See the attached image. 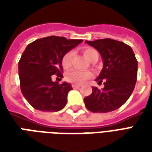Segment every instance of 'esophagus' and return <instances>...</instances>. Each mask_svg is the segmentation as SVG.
I'll use <instances>...</instances> for the list:
<instances>
[{
    "instance_id": "esophagus-1",
    "label": "esophagus",
    "mask_w": 152,
    "mask_h": 152,
    "mask_svg": "<svg viewBox=\"0 0 152 152\" xmlns=\"http://www.w3.org/2000/svg\"><path fill=\"white\" fill-rule=\"evenodd\" d=\"M72 86L73 89H77V88H80V87L81 86V85H77V84H72Z\"/></svg>"
}]
</instances>
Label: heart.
Here are the masks:
<instances>
[{"instance_id":"obj_1","label":"heart","mask_w":152,"mask_h":152,"mask_svg":"<svg viewBox=\"0 0 152 152\" xmlns=\"http://www.w3.org/2000/svg\"><path fill=\"white\" fill-rule=\"evenodd\" d=\"M84 55L90 62L97 61L99 58V53L93 48H84L82 50ZM73 53L72 51L66 52L62 58V66L64 69H68L72 66V58ZM92 74L88 71H79V70H72L66 74V79L68 82L73 84H81L85 80L91 77Z\"/></svg>"}]
</instances>
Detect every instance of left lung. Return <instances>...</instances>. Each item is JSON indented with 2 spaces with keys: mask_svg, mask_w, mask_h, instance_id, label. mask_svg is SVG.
Listing matches in <instances>:
<instances>
[{
  "mask_svg": "<svg viewBox=\"0 0 152 152\" xmlns=\"http://www.w3.org/2000/svg\"><path fill=\"white\" fill-rule=\"evenodd\" d=\"M86 42L102 56L103 67L96 81H104L103 89L92 87V94L84 99L86 108L95 113L115 111L125 103L134 91L137 76L135 54L129 45L110 38Z\"/></svg>",
  "mask_w": 152,
  "mask_h": 152,
  "instance_id": "obj_1",
  "label": "left lung"
}]
</instances>
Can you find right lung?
<instances>
[{
  "instance_id": "1",
  "label": "right lung",
  "mask_w": 152,
  "mask_h": 152,
  "mask_svg": "<svg viewBox=\"0 0 152 152\" xmlns=\"http://www.w3.org/2000/svg\"><path fill=\"white\" fill-rule=\"evenodd\" d=\"M82 40H67L50 36L31 42L18 62L20 89L26 100L41 112H58L66 106L71 84L52 80V76L63 78L62 58Z\"/></svg>"
}]
</instances>
